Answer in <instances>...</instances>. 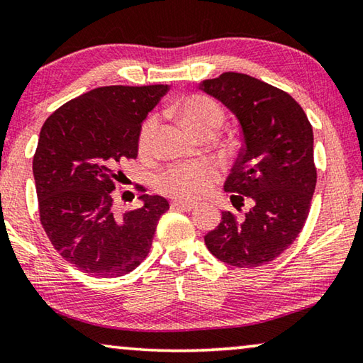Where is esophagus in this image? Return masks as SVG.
Here are the masks:
<instances>
[{
	"instance_id": "esophagus-1",
	"label": "esophagus",
	"mask_w": 363,
	"mask_h": 363,
	"mask_svg": "<svg viewBox=\"0 0 363 363\" xmlns=\"http://www.w3.org/2000/svg\"><path fill=\"white\" fill-rule=\"evenodd\" d=\"M171 206L174 210H181V211H192L197 203H192V202H184V200H172Z\"/></svg>"
}]
</instances>
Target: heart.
I'll list each match as a JSON object with an SVG mask.
<instances>
[{
    "instance_id": "1",
    "label": "heart",
    "mask_w": 363,
    "mask_h": 363,
    "mask_svg": "<svg viewBox=\"0 0 363 363\" xmlns=\"http://www.w3.org/2000/svg\"><path fill=\"white\" fill-rule=\"evenodd\" d=\"M176 113L181 123L194 135H203L206 132H216L221 128L224 113L218 103L202 95H192L179 101ZM157 128V119L150 118L143 124L139 135L140 152H148L152 145L153 132ZM218 168L210 161L194 164L172 166L158 177V189L176 199L194 200L205 195L216 182Z\"/></svg>"
}]
</instances>
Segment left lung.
I'll use <instances>...</instances> for the list:
<instances>
[{
  "label": "left lung",
  "mask_w": 363,
  "mask_h": 363,
  "mask_svg": "<svg viewBox=\"0 0 363 363\" xmlns=\"http://www.w3.org/2000/svg\"><path fill=\"white\" fill-rule=\"evenodd\" d=\"M199 89L238 119L244 147L224 191L235 208L245 199L252 206L242 220L223 211L205 245L231 267H260L283 254L306 224L316 184L312 125L289 94L247 74L224 72Z\"/></svg>",
  "instance_id": "obj_1"
}]
</instances>
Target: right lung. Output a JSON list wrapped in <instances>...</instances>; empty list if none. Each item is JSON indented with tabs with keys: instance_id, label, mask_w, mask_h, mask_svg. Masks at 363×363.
Wrapping results in <instances>:
<instances>
[{
	"instance_id": "1",
	"label": "right lung",
	"mask_w": 363,
	"mask_h": 363,
	"mask_svg": "<svg viewBox=\"0 0 363 363\" xmlns=\"http://www.w3.org/2000/svg\"><path fill=\"white\" fill-rule=\"evenodd\" d=\"M169 85H109L57 108L40 130L33 157L40 221L55 249L80 272L118 278L145 260L161 215V195L143 194L137 210L113 208L119 166L139 153L147 114Z\"/></svg>"
}]
</instances>
